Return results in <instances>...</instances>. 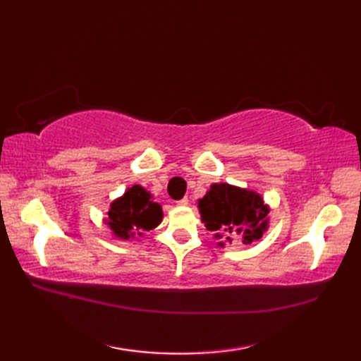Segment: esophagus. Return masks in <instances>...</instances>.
<instances>
[{
  "label": "esophagus",
  "mask_w": 361,
  "mask_h": 361,
  "mask_svg": "<svg viewBox=\"0 0 361 361\" xmlns=\"http://www.w3.org/2000/svg\"><path fill=\"white\" fill-rule=\"evenodd\" d=\"M176 204H178V206H188V204H189V200L185 197V198H181L180 202H176Z\"/></svg>",
  "instance_id": "1"
}]
</instances>
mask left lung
<instances>
[{"instance_id":"left-lung-1","label":"left lung","mask_w":361,"mask_h":361,"mask_svg":"<svg viewBox=\"0 0 361 361\" xmlns=\"http://www.w3.org/2000/svg\"><path fill=\"white\" fill-rule=\"evenodd\" d=\"M198 211L206 229L219 240V247L233 242L250 245L270 228V206L264 197L256 190L229 183L211 185L198 200Z\"/></svg>"}]
</instances>
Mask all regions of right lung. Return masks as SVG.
Segmentation results:
<instances>
[{
	"mask_svg": "<svg viewBox=\"0 0 361 361\" xmlns=\"http://www.w3.org/2000/svg\"><path fill=\"white\" fill-rule=\"evenodd\" d=\"M163 221V206L153 202V195L141 185L126 189L121 197L110 203L104 224L118 240H130L145 231L155 229Z\"/></svg>",
	"mask_w": 361,
	"mask_h": 361,
	"instance_id": "obj_1",
	"label": "right lung"
}]
</instances>
